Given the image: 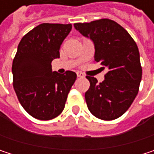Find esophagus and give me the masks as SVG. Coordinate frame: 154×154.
I'll return each mask as SVG.
<instances>
[{"label": "esophagus", "mask_w": 154, "mask_h": 154, "mask_svg": "<svg viewBox=\"0 0 154 154\" xmlns=\"http://www.w3.org/2000/svg\"><path fill=\"white\" fill-rule=\"evenodd\" d=\"M77 77H84V74L83 73H81V72H77Z\"/></svg>", "instance_id": "34e87169"}]
</instances>
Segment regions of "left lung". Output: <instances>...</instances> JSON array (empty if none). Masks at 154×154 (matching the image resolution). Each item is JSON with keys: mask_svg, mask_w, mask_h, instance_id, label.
I'll use <instances>...</instances> for the list:
<instances>
[{"mask_svg": "<svg viewBox=\"0 0 154 154\" xmlns=\"http://www.w3.org/2000/svg\"><path fill=\"white\" fill-rule=\"evenodd\" d=\"M75 28L94 45V60L108 72L98 83L86 76L90 87L85 98L90 112L103 120L122 116L137 95L142 79L138 47L134 39L117 22L102 18L90 23H76Z\"/></svg>", "mask_w": 154, "mask_h": 154, "instance_id": "1", "label": "left lung"}]
</instances>
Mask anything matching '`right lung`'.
<instances>
[{"instance_id":"add662e5","label":"right lung","mask_w":154,"mask_h":154,"mask_svg":"<svg viewBox=\"0 0 154 154\" xmlns=\"http://www.w3.org/2000/svg\"><path fill=\"white\" fill-rule=\"evenodd\" d=\"M71 24H41L23 36L12 63L13 87L25 110L40 120H49L64 109L77 74L51 70Z\"/></svg>"}]
</instances>
